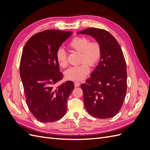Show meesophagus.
I'll list each match as a JSON object with an SVG mask.
<instances>
[{"instance_id": "obj_1", "label": "esophagus", "mask_w": 150, "mask_h": 150, "mask_svg": "<svg viewBox=\"0 0 150 150\" xmlns=\"http://www.w3.org/2000/svg\"><path fill=\"white\" fill-rule=\"evenodd\" d=\"M80 86V83L79 82H74V86L75 87H78Z\"/></svg>"}]
</instances>
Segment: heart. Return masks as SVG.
Instances as JSON below:
<instances>
[{
  "label": "heart",
  "mask_w": 150,
  "mask_h": 150,
  "mask_svg": "<svg viewBox=\"0 0 150 150\" xmlns=\"http://www.w3.org/2000/svg\"><path fill=\"white\" fill-rule=\"evenodd\" d=\"M69 46L81 52V64L71 67L65 72V77L68 80L80 81L84 79L89 72V66H96L101 57V47L99 42L91 41L84 36H77L69 43ZM56 58L59 65L66 67L67 65V53L63 49H57Z\"/></svg>",
  "instance_id": "1"
}]
</instances>
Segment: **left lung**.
<instances>
[{"label":"left lung","mask_w":150,"mask_h":150,"mask_svg":"<svg viewBox=\"0 0 150 150\" xmlns=\"http://www.w3.org/2000/svg\"><path fill=\"white\" fill-rule=\"evenodd\" d=\"M78 34L91 35L101 47V57L91 78L81 85L86 110L91 116L110 118L120 111L127 89L125 57L116 39L106 30L90 28Z\"/></svg>","instance_id":"obj_1"}]
</instances>
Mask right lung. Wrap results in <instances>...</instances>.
<instances>
[{"mask_svg": "<svg viewBox=\"0 0 150 150\" xmlns=\"http://www.w3.org/2000/svg\"><path fill=\"white\" fill-rule=\"evenodd\" d=\"M72 33L56 29L40 32L28 40L22 51L20 76L25 101L41 122L57 121L66 112L67 100L74 85L67 81L55 86L63 78L56 53Z\"/></svg>", "mask_w": 150, "mask_h": 150, "instance_id": "1", "label": "right lung"}]
</instances>
